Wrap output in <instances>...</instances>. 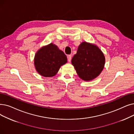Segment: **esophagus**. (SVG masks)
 I'll use <instances>...</instances> for the list:
<instances>
[{
  "mask_svg": "<svg viewBox=\"0 0 134 134\" xmlns=\"http://www.w3.org/2000/svg\"><path fill=\"white\" fill-rule=\"evenodd\" d=\"M72 55H69L67 56L68 62H71V59H72Z\"/></svg>",
  "mask_w": 134,
  "mask_h": 134,
  "instance_id": "esophagus-1",
  "label": "esophagus"
}]
</instances>
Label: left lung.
Masks as SVG:
<instances>
[{
  "label": "left lung",
  "mask_w": 134,
  "mask_h": 134,
  "mask_svg": "<svg viewBox=\"0 0 134 134\" xmlns=\"http://www.w3.org/2000/svg\"><path fill=\"white\" fill-rule=\"evenodd\" d=\"M71 62L80 79L91 81L102 71L105 57L97 45L83 42L79 45L77 54L73 56Z\"/></svg>",
  "instance_id": "left-lung-1"
}]
</instances>
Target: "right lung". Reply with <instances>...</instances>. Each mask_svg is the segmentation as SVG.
I'll use <instances>...</instances> for the list:
<instances>
[{"label":"right lung","mask_w":134,"mask_h":134,"mask_svg":"<svg viewBox=\"0 0 134 134\" xmlns=\"http://www.w3.org/2000/svg\"><path fill=\"white\" fill-rule=\"evenodd\" d=\"M37 72L45 77H54L61 66L67 62L66 55L55 44L50 43L39 49L34 56Z\"/></svg>","instance_id":"1"}]
</instances>
